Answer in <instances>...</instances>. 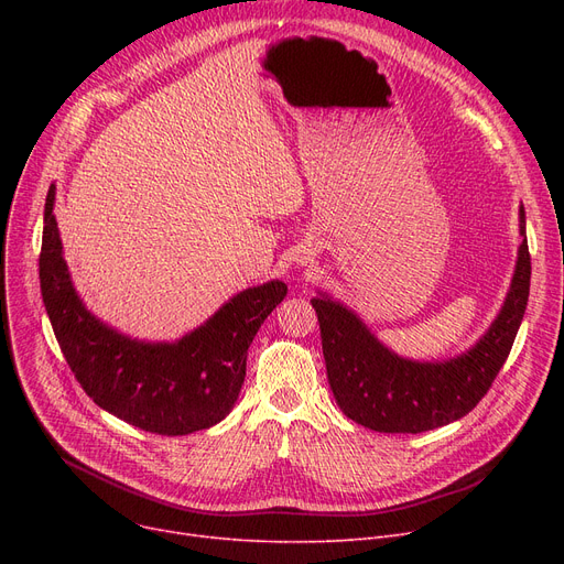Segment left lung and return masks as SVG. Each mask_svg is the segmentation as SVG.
Listing matches in <instances>:
<instances>
[{"instance_id":"obj_1","label":"left lung","mask_w":564,"mask_h":564,"mask_svg":"<svg viewBox=\"0 0 564 564\" xmlns=\"http://www.w3.org/2000/svg\"><path fill=\"white\" fill-rule=\"evenodd\" d=\"M519 256L508 297L485 336L446 361H413L381 345L351 308L319 292L322 351L334 398L347 419L375 432L419 434L459 421L489 391L506 364L530 292L525 210L519 207Z\"/></svg>"}]
</instances>
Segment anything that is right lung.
I'll return each instance as SVG.
<instances>
[{
    "mask_svg": "<svg viewBox=\"0 0 564 564\" xmlns=\"http://www.w3.org/2000/svg\"><path fill=\"white\" fill-rule=\"evenodd\" d=\"M54 194L52 185L39 258L41 292L58 347L86 395L116 419L164 436L224 421L245 383L247 349L267 315L283 302L288 285L276 279L237 292L181 340L130 338L79 300L52 213Z\"/></svg>",
    "mask_w": 564,
    "mask_h": 564,
    "instance_id": "right-lung-1",
    "label": "right lung"
}]
</instances>
